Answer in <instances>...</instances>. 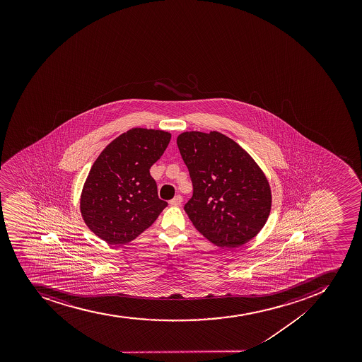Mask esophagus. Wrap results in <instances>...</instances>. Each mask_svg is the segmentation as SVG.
<instances>
[{"label":"esophagus","mask_w":362,"mask_h":362,"mask_svg":"<svg viewBox=\"0 0 362 362\" xmlns=\"http://www.w3.org/2000/svg\"><path fill=\"white\" fill-rule=\"evenodd\" d=\"M182 197L180 194L176 195L173 200H170V205L171 206H180L182 205Z\"/></svg>","instance_id":"34e87169"}]
</instances>
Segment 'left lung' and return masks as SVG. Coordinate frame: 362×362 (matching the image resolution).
Here are the masks:
<instances>
[{
  "label": "left lung",
  "mask_w": 362,
  "mask_h": 362,
  "mask_svg": "<svg viewBox=\"0 0 362 362\" xmlns=\"http://www.w3.org/2000/svg\"><path fill=\"white\" fill-rule=\"evenodd\" d=\"M177 146L193 186L184 209L197 230L221 247L252 240L267 221L272 202L256 162L218 132H185Z\"/></svg>",
  "instance_id": "left-lung-1"
}]
</instances>
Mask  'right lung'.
Here are the masks:
<instances>
[{
  "label": "right lung",
  "instance_id": "obj_1",
  "mask_svg": "<svg viewBox=\"0 0 362 362\" xmlns=\"http://www.w3.org/2000/svg\"><path fill=\"white\" fill-rule=\"evenodd\" d=\"M168 132L132 128L95 160L81 195L90 230L110 244H125L154 223L168 202L157 195L151 165L167 149Z\"/></svg>",
  "mask_w": 362,
  "mask_h": 362
}]
</instances>
